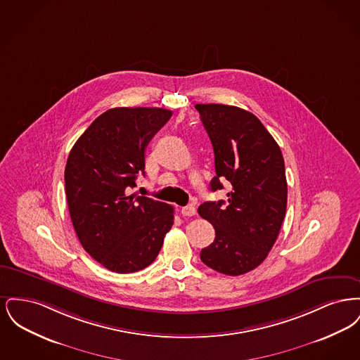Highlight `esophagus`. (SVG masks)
Here are the masks:
<instances>
[{
    "label": "esophagus",
    "instance_id": "esophagus-1",
    "mask_svg": "<svg viewBox=\"0 0 360 360\" xmlns=\"http://www.w3.org/2000/svg\"><path fill=\"white\" fill-rule=\"evenodd\" d=\"M195 207L193 205H186L184 206L182 209H181V213L185 216V217H190V216H194L195 214Z\"/></svg>",
    "mask_w": 360,
    "mask_h": 360
}]
</instances>
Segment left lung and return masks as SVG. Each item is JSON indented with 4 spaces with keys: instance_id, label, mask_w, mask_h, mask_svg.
I'll return each mask as SVG.
<instances>
[{
    "instance_id": "8db88e82",
    "label": "left lung",
    "mask_w": 360,
    "mask_h": 360,
    "mask_svg": "<svg viewBox=\"0 0 360 360\" xmlns=\"http://www.w3.org/2000/svg\"><path fill=\"white\" fill-rule=\"evenodd\" d=\"M214 151L216 176L210 190L231 184L228 201L198 207L214 226V241L200 257L225 275L257 269L267 257L281 231L288 205L285 162L274 137L255 115L238 106L197 103Z\"/></svg>"
}]
</instances>
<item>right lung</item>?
Wrapping results in <instances>:
<instances>
[{"mask_svg": "<svg viewBox=\"0 0 360 360\" xmlns=\"http://www.w3.org/2000/svg\"><path fill=\"white\" fill-rule=\"evenodd\" d=\"M162 108H113L90 124L70 151L65 186L70 217L86 252L128 274L150 266L174 224V207L128 195L144 174V153L172 117Z\"/></svg>", "mask_w": 360, "mask_h": 360, "instance_id": "1", "label": "right lung"}]
</instances>
